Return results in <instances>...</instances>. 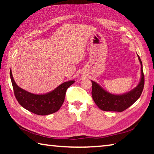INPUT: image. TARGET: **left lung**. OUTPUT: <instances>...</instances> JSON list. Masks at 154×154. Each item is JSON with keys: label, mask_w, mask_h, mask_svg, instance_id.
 I'll return each instance as SVG.
<instances>
[{"label": "left lung", "mask_w": 154, "mask_h": 154, "mask_svg": "<svg viewBox=\"0 0 154 154\" xmlns=\"http://www.w3.org/2000/svg\"><path fill=\"white\" fill-rule=\"evenodd\" d=\"M138 58L140 64V79L137 86L129 92L120 94H111L103 88L98 83L91 80L92 83V98L99 109L105 111L122 112L139 98L144 87V75L142 62L139 56Z\"/></svg>", "instance_id": "8db88e82"}]
</instances>
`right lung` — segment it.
Listing matches in <instances>:
<instances>
[{
	"label": "right lung",
	"instance_id": "1",
	"mask_svg": "<svg viewBox=\"0 0 154 154\" xmlns=\"http://www.w3.org/2000/svg\"><path fill=\"white\" fill-rule=\"evenodd\" d=\"M10 78L15 98L20 105L26 110L39 116H47L58 111L64 103L68 88L75 83V80L67 81L51 92L39 94L29 92L18 86L13 77L11 69Z\"/></svg>",
	"mask_w": 154,
	"mask_h": 154
}]
</instances>
